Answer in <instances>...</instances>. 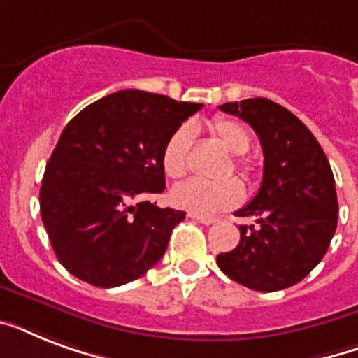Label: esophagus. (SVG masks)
<instances>
[{
  "mask_svg": "<svg viewBox=\"0 0 358 358\" xmlns=\"http://www.w3.org/2000/svg\"><path fill=\"white\" fill-rule=\"evenodd\" d=\"M193 221H199L202 224H212L215 223V217H210V215H199V213H187Z\"/></svg>",
  "mask_w": 358,
  "mask_h": 358,
  "instance_id": "esophagus-1",
  "label": "esophagus"
}]
</instances>
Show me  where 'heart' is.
Returning <instances> with one entry per match:
<instances>
[{"label":"heart","instance_id":"heart-1","mask_svg":"<svg viewBox=\"0 0 358 358\" xmlns=\"http://www.w3.org/2000/svg\"><path fill=\"white\" fill-rule=\"evenodd\" d=\"M210 134L215 137L224 150L234 154L236 169L245 178H252L256 167L249 157H245L250 148V134L243 124L227 117H217L210 122ZM193 128L184 124L169 135L162 152V167L169 178H184L189 167V150L193 145ZM174 206L187 210L199 215H212L229 208L238 206L243 201V185L239 180L229 178L223 182H204V180H189L185 184L174 187L171 193Z\"/></svg>","mask_w":358,"mask_h":358}]
</instances>
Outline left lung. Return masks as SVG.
<instances>
[{
	"mask_svg": "<svg viewBox=\"0 0 358 358\" xmlns=\"http://www.w3.org/2000/svg\"><path fill=\"white\" fill-rule=\"evenodd\" d=\"M255 129L264 150V178L255 199L238 210L236 249L217 255L219 269L256 292L301 282L320 264L338 223V199L325 152L292 111L267 98L219 106Z\"/></svg>",
	"mask_w": 358,
	"mask_h": 358,
	"instance_id": "8db88e82",
	"label": "left lung"
}]
</instances>
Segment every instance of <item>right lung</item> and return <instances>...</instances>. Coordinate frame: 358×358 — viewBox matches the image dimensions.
Returning <instances> with one entry per match:
<instances>
[{
  "mask_svg": "<svg viewBox=\"0 0 358 358\" xmlns=\"http://www.w3.org/2000/svg\"><path fill=\"white\" fill-rule=\"evenodd\" d=\"M201 108L124 89L66 124L41 185L42 223L66 271L115 288L162 260L185 212L148 196L165 189V141Z\"/></svg>",
  "mask_w": 358,
  "mask_h": 358,
  "instance_id": "right-lung-1",
  "label": "right lung"
}]
</instances>
